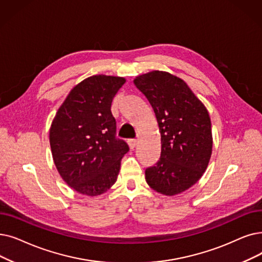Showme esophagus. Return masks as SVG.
Returning a JSON list of instances; mask_svg holds the SVG:
<instances>
[{
    "mask_svg": "<svg viewBox=\"0 0 262 262\" xmlns=\"http://www.w3.org/2000/svg\"><path fill=\"white\" fill-rule=\"evenodd\" d=\"M127 142H128V145L130 147V150H134L135 147H136V145H137V140H136V139H129Z\"/></svg>",
    "mask_w": 262,
    "mask_h": 262,
    "instance_id": "34e87169",
    "label": "esophagus"
}]
</instances>
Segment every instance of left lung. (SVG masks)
<instances>
[{"instance_id": "obj_1", "label": "left lung", "mask_w": 262, "mask_h": 262, "mask_svg": "<svg viewBox=\"0 0 262 262\" xmlns=\"http://www.w3.org/2000/svg\"><path fill=\"white\" fill-rule=\"evenodd\" d=\"M134 83L154 110L162 140L161 157L145 170L146 183L166 196L180 194L197 183L209 165V112L182 79L169 73L153 71Z\"/></svg>"}]
</instances>
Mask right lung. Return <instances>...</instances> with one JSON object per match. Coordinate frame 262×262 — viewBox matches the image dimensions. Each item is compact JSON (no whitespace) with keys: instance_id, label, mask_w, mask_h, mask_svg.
<instances>
[{"instance_id":"obj_1","label":"right lung","mask_w":262,"mask_h":262,"mask_svg":"<svg viewBox=\"0 0 262 262\" xmlns=\"http://www.w3.org/2000/svg\"><path fill=\"white\" fill-rule=\"evenodd\" d=\"M125 83L122 77L95 75L78 83L52 121L53 162L68 186L98 196L116 183L121 159L129 150L116 137L111 103Z\"/></svg>"}]
</instances>
